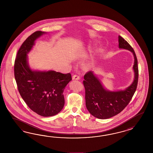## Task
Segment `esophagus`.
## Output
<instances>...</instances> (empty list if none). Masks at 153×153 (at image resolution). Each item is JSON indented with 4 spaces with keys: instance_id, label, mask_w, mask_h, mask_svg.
I'll return each mask as SVG.
<instances>
[{
    "instance_id": "1",
    "label": "esophagus",
    "mask_w": 153,
    "mask_h": 153,
    "mask_svg": "<svg viewBox=\"0 0 153 153\" xmlns=\"http://www.w3.org/2000/svg\"><path fill=\"white\" fill-rule=\"evenodd\" d=\"M72 79H76V80H77V79H79V76H78V75H77V74H74V75H73V76H72Z\"/></svg>"
}]
</instances>
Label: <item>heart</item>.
<instances>
[{
  "label": "heart",
  "instance_id": "obj_1",
  "mask_svg": "<svg viewBox=\"0 0 153 153\" xmlns=\"http://www.w3.org/2000/svg\"><path fill=\"white\" fill-rule=\"evenodd\" d=\"M94 60H91V62H90L89 63H87L86 65H85V67H86V68H88V67H91L92 65H93V63H94Z\"/></svg>",
  "mask_w": 153,
  "mask_h": 153
}]
</instances>
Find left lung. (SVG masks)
Returning a JSON list of instances; mask_svg holds the SVG:
<instances>
[{"label":"left lung","mask_w":153,"mask_h":153,"mask_svg":"<svg viewBox=\"0 0 153 153\" xmlns=\"http://www.w3.org/2000/svg\"><path fill=\"white\" fill-rule=\"evenodd\" d=\"M118 42L120 49L130 51L134 56V80L130 86L124 90L111 91L104 88L93 71L84 76L86 106L90 113L99 119H108L119 114L128 104L137 88L139 70L134 50L120 36H118Z\"/></svg>","instance_id":"left-lung-1"}]
</instances>
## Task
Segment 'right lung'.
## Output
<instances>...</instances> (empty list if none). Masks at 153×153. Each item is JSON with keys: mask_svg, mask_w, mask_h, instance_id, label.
<instances>
[{"mask_svg": "<svg viewBox=\"0 0 153 153\" xmlns=\"http://www.w3.org/2000/svg\"><path fill=\"white\" fill-rule=\"evenodd\" d=\"M45 33L36 31L23 42L14 62V77L19 93L28 107L40 116L51 117L59 113L64 107L63 91L72 77L70 73L30 68L27 54L36 39Z\"/></svg>", "mask_w": 153, "mask_h": 153, "instance_id": "right-lung-1", "label": "right lung"}]
</instances>
